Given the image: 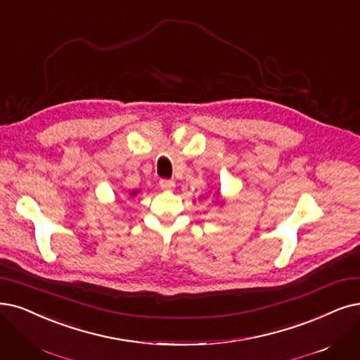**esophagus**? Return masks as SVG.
I'll list each match as a JSON object with an SVG mask.
<instances>
[{
  "instance_id": "esophagus-1",
  "label": "esophagus",
  "mask_w": 360,
  "mask_h": 360,
  "mask_svg": "<svg viewBox=\"0 0 360 360\" xmlns=\"http://www.w3.org/2000/svg\"><path fill=\"white\" fill-rule=\"evenodd\" d=\"M174 186H176V183L172 181V180H161V181H160V188H161L162 191H167V192L174 191Z\"/></svg>"
}]
</instances>
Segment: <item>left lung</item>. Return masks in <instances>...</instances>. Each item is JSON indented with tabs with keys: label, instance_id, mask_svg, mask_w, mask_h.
<instances>
[{
	"label": "left lung",
	"instance_id": "8db88e82",
	"mask_svg": "<svg viewBox=\"0 0 360 360\" xmlns=\"http://www.w3.org/2000/svg\"><path fill=\"white\" fill-rule=\"evenodd\" d=\"M217 196L220 198V193H219V191H217ZM219 198H217V199H219ZM221 202H224V200H221Z\"/></svg>",
	"mask_w": 360,
	"mask_h": 360
}]
</instances>
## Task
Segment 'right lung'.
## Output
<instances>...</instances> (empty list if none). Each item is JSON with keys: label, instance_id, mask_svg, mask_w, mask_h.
<instances>
[{"label": "right lung", "instance_id": "add662e5", "mask_svg": "<svg viewBox=\"0 0 360 360\" xmlns=\"http://www.w3.org/2000/svg\"><path fill=\"white\" fill-rule=\"evenodd\" d=\"M137 193H139V189H136V191H131V192H128V196L133 198V196H136Z\"/></svg>", "mask_w": 360, "mask_h": 360}]
</instances>
